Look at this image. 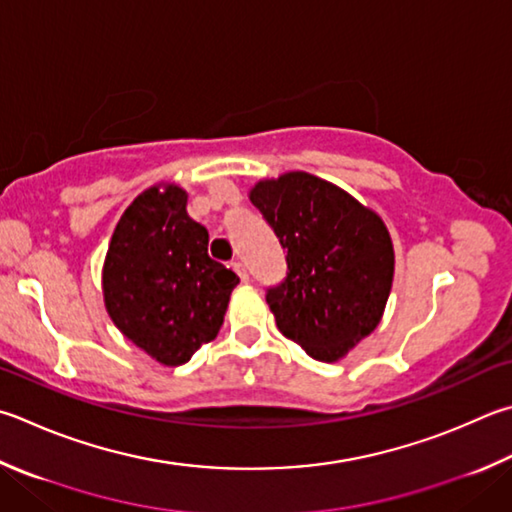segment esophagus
Segmentation results:
<instances>
[{"instance_id": "obj_1", "label": "esophagus", "mask_w": 512, "mask_h": 512, "mask_svg": "<svg viewBox=\"0 0 512 512\" xmlns=\"http://www.w3.org/2000/svg\"><path fill=\"white\" fill-rule=\"evenodd\" d=\"M230 266H232V271H235V273L239 275L241 282H248V271H246L244 264H241V262H232Z\"/></svg>"}]
</instances>
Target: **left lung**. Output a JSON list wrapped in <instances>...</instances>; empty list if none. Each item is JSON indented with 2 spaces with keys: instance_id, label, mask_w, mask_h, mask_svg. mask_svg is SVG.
<instances>
[{
  "instance_id": "8db88e82",
  "label": "left lung",
  "mask_w": 512,
  "mask_h": 512,
  "mask_svg": "<svg viewBox=\"0 0 512 512\" xmlns=\"http://www.w3.org/2000/svg\"><path fill=\"white\" fill-rule=\"evenodd\" d=\"M250 201L286 250V277L266 288L277 329L311 358L347 356L378 327L394 248L376 212L306 172L262 181Z\"/></svg>"
}]
</instances>
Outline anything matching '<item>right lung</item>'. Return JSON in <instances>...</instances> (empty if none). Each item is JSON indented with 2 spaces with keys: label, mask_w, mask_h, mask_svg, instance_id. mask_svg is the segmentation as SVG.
Here are the masks:
<instances>
[{
  "label": "right lung",
  "mask_w": 512,
  "mask_h": 512,
  "mask_svg": "<svg viewBox=\"0 0 512 512\" xmlns=\"http://www.w3.org/2000/svg\"><path fill=\"white\" fill-rule=\"evenodd\" d=\"M176 185L143 192L120 217L102 271L105 306L125 336L167 367L217 336L239 277L208 255V230Z\"/></svg>",
  "instance_id": "obj_1"
}]
</instances>
